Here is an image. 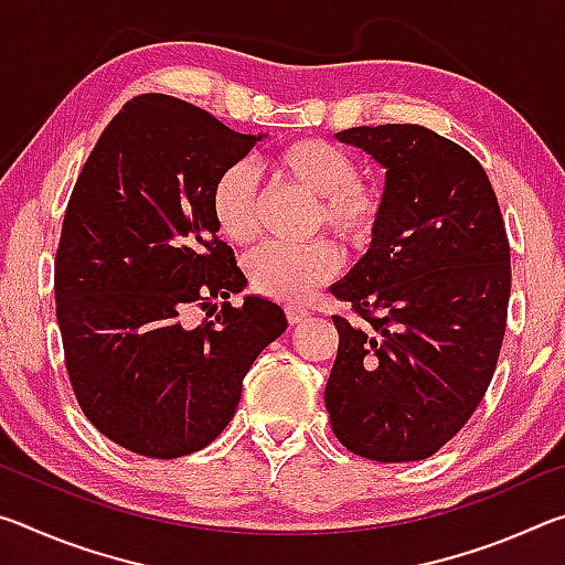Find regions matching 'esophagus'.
I'll list each match as a JSON object with an SVG mask.
<instances>
[{
	"label": "esophagus",
	"instance_id": "34e87169",
	"mask_svg": "<svg viewBox=\"0 0 565 565\" xmlns=\"http://www.w3.org/2000/svg\"><path fill=\"white\" fill-rule=\"evenodd\" d=\"M309 313L311 311L306 306H286V319H289V323H301Z\"/></svg>",
	"mask_w": 565,
	"mask_h": 565
}]
</instances>
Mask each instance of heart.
I'll return each instance as SVG.
<instances>
[{"instance_id": "b5f03b06", "label": "heart", "mask_w": 565, "mask_h": 565, "mask_svg": "<svg viewBox=\"0 0 565 565\" xmlns=\"http://www.w3.org/2000/svg\"><path fill=\"white\" fill-rule=\"evenodd\" d=\"M276 177L317 196L309 228H329L343 246L363 254L376 244L386 222V191L356 177V161L327 139L306 137L281 147L271 157ZM212 218L226 242L248 244L259 236V179L246 161L228 164L209 191ZM341 248L331 238L301 246L264 244L248 254L246 276L256 294L276 301H303L339 274Z\"/></svg>"}]
</instances>
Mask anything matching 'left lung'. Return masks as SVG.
<instances>
[{"mask_svg":"<svg viewBox=\"0 0 565 565\" xmlns=\"http://www.w3.org/2000/svg\"><path fill=\"white\" fill-rule=\"evenodd\" d=\"M337 137L386 167V222L331 294L339 351L323 391L351 454L420 461L461 431L499 363L511 246L478 159L418 124Z\"/></svg>","mask_w":565,"mask_h":565,"instance_id":"left-lung-1","label":"left lung"}]
</instances>
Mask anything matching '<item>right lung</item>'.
I'll list each match as a JSON object with an SVG mask.
<instances>
[{"label":"right lung","mask_w":565,"mask_h":565,"mask_svg":"<svg viewBox=\"0 0 565 565\" xmlns=\"http://www.w3.org/2000/svg\"><path fill=\"white\" fill-rule=\"evenodd\" d=\"M259 139L141 94L76 179L54 259L64 366L84 416L131 454L179 458L212 444L254 359L286 329L281 306L228 301L246 276L209 209L214 179ZM189 308L215 319L189 328Z\"/></svg>","instance_id":"right-lung-1"}]
</instances>
